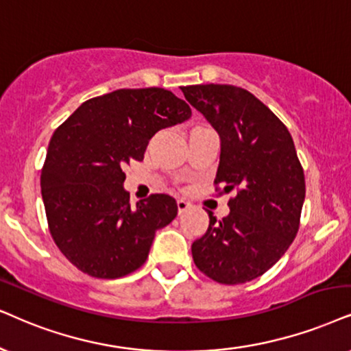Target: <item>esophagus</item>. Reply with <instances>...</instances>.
Instances as JSON below:
<instances>
[{"mask_svg":"<svg viewBox=\"0 0 351 351\" xmlns=\"http://www.w3.org/2000/svg\"><path fill=\"white\" fill-rule=\"evenodd\" d=\"M176 206H178L180 214H183V212H186L191 207V202L186 201V199H178V201H176Z\"/></svg>","mask_w":351,"mask_h":351,"instance_id":"obj_1","label":"esophagus"}]
</instances>
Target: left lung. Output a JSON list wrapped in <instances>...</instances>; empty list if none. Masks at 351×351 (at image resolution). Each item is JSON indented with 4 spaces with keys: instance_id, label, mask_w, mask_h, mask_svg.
I'll return each instance as SVG.
<instances>
[{
    "instance_id": "1",
    "label": "left lung",
    "mask_w": 351,
    "mask_h": 351,
    "mask_svg": "<svg viewBox=\"0 0 351 351\" xmlns=\"http://www.w3.org/2000/svg\"><path fill=\"white\" fill-rule=\"evenodd\" d=\"M220 137L215 183L230 214L191 246L194 264L212 280L237 285L263 275L285 254L300 227L304 173L287 126L251 92L227 84L181 88Z\"/></svg>"
}]
</instances>
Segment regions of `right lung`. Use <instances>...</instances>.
Segmentation results:
<instances>
[{
    "mask_svg": "<svg viewBox=\"0 0 351 351\" xmlns=\"http://www.w3.org/2000/svg\"><path fill=\"white\" fill-rule=\"evenodd\" d=\"M189 118V105L165 88H119L84 101L55 131L42 199L56 246L79 270L119 278L145 263L155 232L178 206L152 194L132 208L124 168L143 160L155 132Z\"/></svg>",
    "mask_w": 351,
    "mask_h": 351,
    "instance_id": "obj_1",
    "label": "right lung"
}]
</instances>
